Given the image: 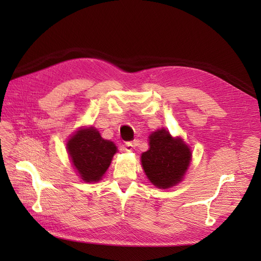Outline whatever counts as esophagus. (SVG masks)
I'll list each match as a JSON object with an SVG mask.
<instances>
[{
  "label": "esophagus",
  "mask_w": 261,
  "mask_h": 261,
  "mask_svg": "<svg viewBox=\"0 0 261 261\" xmlns=\"http://www.w3.org/2000/svg\"><path fill=\"white\" fill-rule=\"evenodd\" d=\"M122 149L124 150V151H127V152H130V151H133V149H134V145L132 144V143H125L124 145H123V147H122Z\"/></svg>",
  "instance_id": "esophagus-1"
}]
</instances>
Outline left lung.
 <instances>
[{"label":"left lung","mask_w":261,"mask_h":261,"mask_svg":"<svg viewBox=\"0 0 261 261\" xmlns=\"http://www.w3.org/2000/svg\"><path fill=\"white\" fill-rule=\"evenodd\" d=\"M149 146L141 154V164L147 177L159 188L177 184L191 162V150L180 138H173L163 128L149 136Z\"/></svg>","instance_id":"8db88e82"}]
</instances>
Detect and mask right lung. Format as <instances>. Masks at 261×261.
<instances>
[{"label":"right lung","instance_id":"1","mask_svg":"<svg viewBox=\"0 0 261 261\" xmlns=\"http://www.w3.org/2000/svg\"><path fill=\"white\" fill-rule=\"evenodd\" d=\"M67 150L82 178L91 183L103 176L116 152V146L102 138L96 128L90 127L76 132L68 140Z\"/></svg>","mask_w":261,"mask_h":261}]
</instances>
